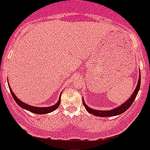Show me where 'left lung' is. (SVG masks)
I'll return each instance as SVG.
<instances>
[{
  "mask_svg": "<svg viewBox=\"0 0 150 150\" xmlns=\"http://www.w3.org/2000/svg\"><path fill=\"white\" fill-rule=\"evenodd\" d=\"M140 74V72H139ZM140 85H141V74H139V81H138V84L137 86L136 87V90H134V92L133 93L132 96H130V98L129 99H127V101H125V103H122L121 106H118V107L115 108V109H113L112 110H107V111H101V110H96V109H93L91 108L88 107L87 105L85 104L84 101L83 100V104H84V107L85 109H87V112H89L90 114H92L94 116H98V117H113V116H117V115H119L122 114L123 112H125L126 110L130 108V106H131L133 102L134 101L135 98H136V96H137L138 93H139V90L140 89Z\"/></svg>",
  "mask_w": 150,
  "mask_h": 150,
  "instance_id": "8db88e82",
  "label": "left lung"
}]
</instances>
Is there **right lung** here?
I'll use <instances>...</instances> for the list:
<instances>
[{"instance_id":"add662e5","label":"right lung","mask_w":150,"mask_h":150,"mask_svg":"<svg viewBox=\"0 0 150 150\" xmlns=\"http://www.w3.org/2000/svg\"><path fill=\"white\" fill-rule=\"evenodd\" d=\"M8 87H9L10 92H11V95H12L13 98H14V100H15L16 103H17V104L20 106V107L23 108V109H26V110L29 111V112H33V113H34V114H38V115H44V114L50 113V112H53V111L55 110V109H57V108L58 107L59 105H60V96H61V94H60V98H59L58 101L56 103L55 105H53V106H49V107H35V106H30V105L25 103L24 102L21 101V100H20V99L17 98V96L14 95V92L12 91L11 88L10 87L9 84H8Z\"/></svg>"}]
</instances>
